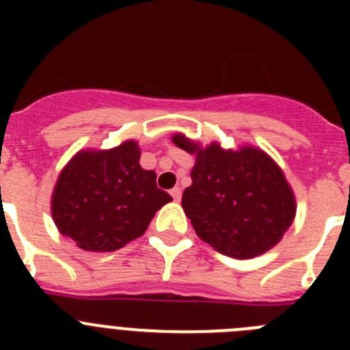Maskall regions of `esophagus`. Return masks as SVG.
<instances>
[{
    "label": "esophagus",
    "mask_w": 350,
    "mask_h": 350,
    "mask_svg": "<svg viewBox=\"0 0 350 350\" xmlns=\"http://www.w3.org/2000/svg\"><path fill=\"white\" fill-rule=\"evenodd\" d=\"M170 194H172V198L175 200V202H180L182 198V189L180 187H173L172 191H170Z\"/></svg>",
    "instance_id": "34e87169"
}]
</instances>
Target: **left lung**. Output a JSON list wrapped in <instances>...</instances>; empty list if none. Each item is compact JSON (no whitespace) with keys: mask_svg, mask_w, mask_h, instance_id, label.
<instances>
[{"mask_svg":"<svg viewBox=\"0 0 350 350\" xmlns=\"http://www.w3.org/2000/svg\"><path fill=\"white\" fill-rule=\"evenodd\" d=\"M173 144L196 152L182 208L203 242L237 259L256 258L280 242L296 203L284 173L267 154L252 147L224 152L217 144L202 150L184 135H175Z\"/></svg>","mask_w":350,"mask_h":350,"instance_id":"8db88e82","label":"left lung"}]
</instances>
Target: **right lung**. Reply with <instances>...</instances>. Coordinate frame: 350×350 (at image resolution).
<instances>
[{
  "mask_svg": "<svg viewBox=\"0 0 350 350\" xmlns=\"http://www.w3.org/2000/svg\"><path fill=\"white\" fill-rule=\"evenodd\" d=\"M137 142L79 152L55 184L52 217L80 249L110 252L142 237L154 213L172 202L156 173L138 163Z\"/></svg>",
  "mask_w": 350,
  "mask_h": 350,
  "instance_id": "add662e5",
  "label": "right lung"
}]
</instances>
